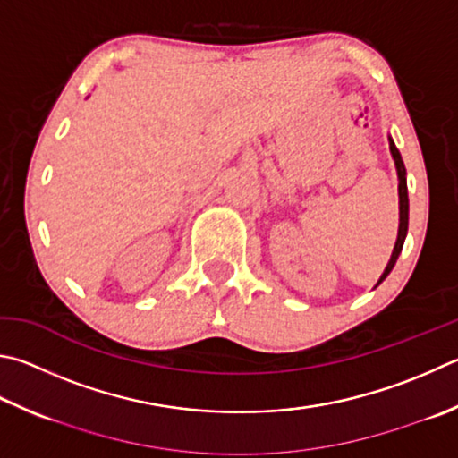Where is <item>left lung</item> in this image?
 Segmentation results:
<instances>
[{"instance_id": "8db88e82", "label": "left lung", "mask_w": 458, "mask_h": 458, "mask_svg": "<svg viewBox=\"0 0 458 458\" xmlns=\"http://www.w3.org/2000/svg\"><path fill=\"white\" fill-rule=\"evenodd\" d=\"M388 142H390V154H393V157H394V165H396V174H398V210H401V214H398V216H401V218H398V238H396L393 256H390V260L386 264L385 272H382L378 284L388 276L390 270L394 268V264L398 260V254H401V250H403L406 230H409V190H406V168H404L401 152H398L394 142H393V138H388Z\"/></svg>"}]
</instances>
